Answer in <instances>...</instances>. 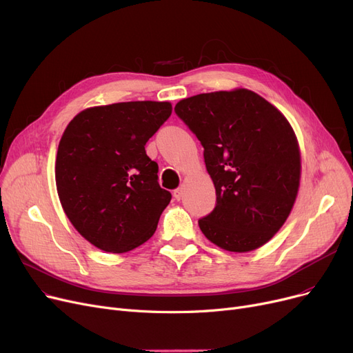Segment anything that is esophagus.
<instances>
[{"instance_id": "34e87169", "label": "esophagus", "mask_w": 353, "mask_h": 353, "mask_svg": "<svg viewBox=\"0 0 353 353\" xmlns=\"http://www.w3.org/2000/svg\"><path fill=\"white\" fill-rule=\"evenodd\" d=\"M182 196H183V188H176V190H174V198L176 199V201H181L182 199Z\"/></svg>"}]
</instances>
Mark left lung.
Segmentation results:
<instances>
[{
  "label": "left lung",
  "instance_id": "8db88e82",
  "mask_svg": "<svg viewBox=\"0 0 353 353\" xmlns=\"http://www.w3.org/2000/svg\"><path fill=\"white\" fill-rule=\"evenodd\" d=\"M175 114L203 147L216 191L211 214L198 221L222 250L250 252L271 239L295 203L301 154L288 119L250 90L199 94Z\"/></svg>",
  "mask_w": 353,
  "mask_h": 353
}]
</instances>
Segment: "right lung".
<instances>
[{"instance_id":"1","label":"right lung","mask_w":353,"mask_h":353,"mask_svg":"<svg viewBox=\"0 0 353 353\" xmlns=\"http://www.w3.org/2000/svg\"><path fill=\"white\" fill-rule=\"evenodd\" d=\"M171 112L170 102H118L81 111L62 134L58 196L75 230L99 250L128 252L154 235L172 195L159 186L145 143Z\"/></svg>"}]
</instances>
